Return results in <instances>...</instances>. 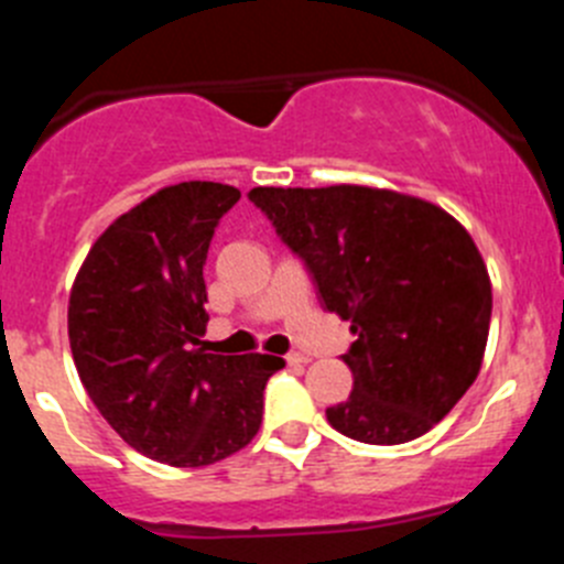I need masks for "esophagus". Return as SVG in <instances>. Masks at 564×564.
I'll use <instances>...</instances> for the list:
<instances>
[{
    "label": "esophagus",
    "instance_id": "34e87169",
    "mask_svg": "<svg viewBox=\"0 0 564 564\" xmlns=\"http://www.w3.org/2000/svg\"><path fill=\"white\" fill-rule=\"evenodd\" d=\"M285 361L291 364V367H302V364H307L311 358H307L305 352H291V356H285Z\"/></svg>",
    "mask_w": 564,
    "mask_h": 564
}]
</instances>
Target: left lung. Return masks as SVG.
<instances>
[{
	"instance_id": "8db88e82",
	"label": "left lung",
	"mask_w": 564,
	"mask_h": 564,
	"mask_svg": "<svg viewBox=\"0 0 564 564\" xmlns=\"http://www.w3.org/2000/svg\"><path fill=\"white\" fill-rule=\"evenodd\" d=\"M248 200L356 336L341 356L352 392L327 410L333 430L376 446L426 435L486 352L491 282L475 239L435 203L390 188L259 186Z\"/></svg>"
}]
</instances>
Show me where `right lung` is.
Instances as JSON below:
<instances>
[{"instance_id":"add662e5","label":"right lung","mask_w":564,"mask_h":564,"mask_svg":"<svg viewBox=\"0 0 564 564\" xmlns=\"http://www.w3.org/2000/svg\"><path fill=\"white\" fill-rule=\"evenodd\" d=\"M234 186L188 181L121 214L89 248L69 291V350L84 390L152 460L197 468L253 441L279 356L208 352L206 265Z\"/></svg>"}]
</instances>
